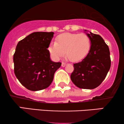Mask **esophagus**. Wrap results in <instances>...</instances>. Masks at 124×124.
<instances>
[{
  "label": "esophagus",
  "instance_id": "34e87169",
  "mask_svg": "<svg viewBox=\"0 0 124 124\" xmlns=\"http://www.w3.org/2000/svg\"><path fill=\"white\" fill-rule=\"evenodd\" d=\"M66 64H67L65 63V62H62V67H65V65H66Z\"/></svg>",
  "mask_w": 124,
  "mask_h": 124
}]
</instances>
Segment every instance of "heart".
Here are the masks:
<instances>
[{
    "label": "heart",
    "instance_id": "heart-1",
    "mask_svg": "<svg viewBox=\"0 0 124 124\" xmlns=\"http://www.w3.org/2000/svg\"><path fill=\"white\" fill-rule=\"evenodd\" d=\"M91 47L89 37L85 33H65L57 37L56 42L49 45V52L56 59L65 56L72 62L81 60L87 56Z\"/></svg>",
    "mask_w": 124,
    "mask_h": 124
}]
</instances>
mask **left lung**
Here are the masks:
<instances>
[{"label": "left lung", "mask_w": 124, "mask_h": 124, "mask_svg": "<svg viewBox=\"0 0 124 124\" xmlns=\"http://www.w3.org/2000/svg\"><path fill=\"white\" fill-rule=\"evenodd\" d=\"M86 34L91 39V49L85 59L74 64L70 77L78 88L93 89L105 79L111 66V59L108 46L102 38L91 32Z\"/></svg>", "instance_id": "left-lung-1"}]
</instances>
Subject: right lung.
I'll use <instances>...</instances> for the list:
<instances>
[{
  "mask_svg": "<svg viewBox=\"0 0 124 124\" xmlns=\"http://www.w3.org/2000/svg\"><path fill=\"white\" fill-rule=\"evenodd\" d=\"M54 32H36L20 40L13 56L14 70L27 89L38 91L49 87L62 62L51 60L47 48Z\"/></svg>",
  "mask_w": 124,
  "mask_h": 124,
  "instance_id": "obj_1",
  "label": "right lung"
}]
</instances>
